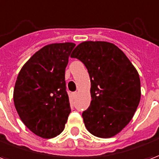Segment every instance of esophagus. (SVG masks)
Segmentation results:
<instances>
[{
    "instance_id": "obj_1",
    "label": "esophagus",
    "mask_w": 159,
    "mask_h": 159,
    "mask_svg": "<svg viewBox=\"0 0 159 159\" xmlns=\"http://www.w3.org/2000/svg\"><path fill=\"white\" fill-rule=\"evenodd\" d=\"M77 95V92H74V93H71V97H72V99H75Z\"/></svg>"
}]
</instances>
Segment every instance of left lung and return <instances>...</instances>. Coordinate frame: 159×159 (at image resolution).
Segmentation results:
<instances>
[{
    "label": "left lung",
    "instance_id": "obj_1",
    "mask_svg": "<svg viewBox=\"0 0 159 159\" xmlns=\"http://www.w3.org/2000/svg\"><path fill=\"white\" fill-rule=\"evenodd\" d=\"M89 74L92 100L83 112L86 129L93 135L111 138L129 124L140 100L139 73L113 43L86 41L71 53Z\"/></svg>",
    "mask_w": 159,
    "mask_h": 159
}]
</instances>
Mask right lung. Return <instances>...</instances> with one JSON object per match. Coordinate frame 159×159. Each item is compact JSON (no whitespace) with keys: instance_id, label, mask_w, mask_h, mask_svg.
<instances>
[{"instance_id":"1","label":"right lung","mask_w":159,"mask_h":159,"mask_svg":"<svg viewBox=\"0 0 159 159\" xmlns=\"http://www.w3.org/2000/svg\"><path fill=\"white\" fill-rule=\"evenodd\" d=\"M75 46L73 42L44 46L23 66L16 80L17 112L32 133L44 139L59 135L70 112L65 71Z\"/></svg>"}]
</instances>
